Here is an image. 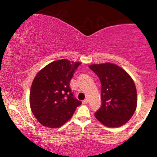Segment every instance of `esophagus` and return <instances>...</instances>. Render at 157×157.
I'll return each instance as SVG.
<instances>
[{
    "mask_svg": "<svg viewBox=\"0 0 157 157\" xmlns=\"http://www.w3.org/2000/svg\"><path fill=\"white\" fill-rule=\"evenodd\" d=\"M89 102V100L88 99H85V100H84L83 101H82V103H83V104H87V103Z\"/></svg>",
    "mask_w": 157,
    "mask_h": 157,
    "instance_id": "1",
    "label": "esophagus"
}]
</instances>
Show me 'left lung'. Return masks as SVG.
I'll list each match as a JSON object with an SVG mask.
<instances>
[{
  "label": "left lung",
  "mask_w": 157,
  "mask_h": 157,
  "mask_svg": "<svg viewBox=\"0 0 157 157\" xmlns=\"http://www.w3.org/2000/svg\"><path fill=\"white\" fill-rule=\"evenodd\" d=\"M101 82L102 105L95 113L108 127H119L132 118L137 106V93L132 78L124 69L111 63L90 65Z\"/></svg>",
  "instance_id": "1"
}]
</instances>
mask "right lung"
<instances>
[{"mask_svg": "<svg viewBox=\"0 0 157 157\" xmlns=\"http://www.w3.org/2000/svg\"><path fill=\"white\" fill-rule=\"evenodd\" d=\"M80 64L59 59L50 63L36 75L30 89V105L42 125L49 128L62 126L82 104L70 88L71 79Z\"/></svg>", "mask_w": 157, "mask_h": 157, "instance_id": "obj_1", "label": "right lung"}]
</instances>
